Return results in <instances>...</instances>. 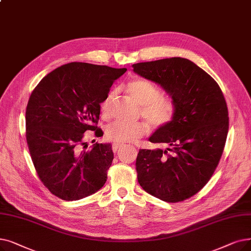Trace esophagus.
Listing matches in <instances>:
<instances>
[{"label":"esophagus","instance_id":"esophagus-1","mask_svg":"<svg viewBox=\"0 0 251 251\" xmlns=\"http://www.w3.org/2000/svg\"><path fill=\"white\" fill-rule=\"evenodd\" d=\"M121 147H123V145L122 144H113V146H112V148H113V151L116 152Z\"/></svg>","mask_w":251,"mask_h":251}]
</instances>
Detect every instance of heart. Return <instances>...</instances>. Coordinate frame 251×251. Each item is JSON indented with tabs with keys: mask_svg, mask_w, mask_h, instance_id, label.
I'll return each mask as SVG.
<instances>
[{
	"mask_svg": "<svg viewBox=\"0 0 251 251\" xmlns=\"http://www.w3.org/2000/svg\"><path fill=\"white\" fill-rule=\"evenodd\" d=\"M127 91L132 99L141 105V115L155 127L168 125L174 116L173 102L167 97L161 96L159 87L147 79H134L127 86ZM115 93L108 92L100 104L101 115L107 117ZM149 127L144 122L129 123L115 121L105 128V137L116 144L133 143L146 135Z\"/></svg>",
	"mask_w": 251,
	"mask_h": 251,
	"instance_id": "heart-1",
	"label": "heart"
}]
</instances>
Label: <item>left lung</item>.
Returning a JSON list of instances; mask_svg holds the SVG:
<instances>
[{
  "label": "left lung",
  "mask_w": 251,
  "mask_h": 251,
  "mask_svg": "<svg viewBox=\"0 0 251 251\" xmlns=\"http://www.w3.org/2000/svg\"><path fill=\"white\" fill-rule=\"evenodd\" d=\"M172 99V121L149 138L166 150H139L137 179L149 194L170 203L197 194L219 165L228 130L224 94L214 79L193 61L171 57L132 65Z\"/></svg>",
  "instance_id": "obj_1"
}]
</instances>
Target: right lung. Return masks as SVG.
<instances>
[{
	"mask_svg": "<svg viewBox=\"0 0 251 251\" xmlns=\"http://www.w3.org/2000/svg\"><path fill=\"white\" fill-rule=\"evenodd\" d=\"M126 71L71 62L45 75L31 92L25 111L29 154L41 181L56 197L80 200L105 183L112 146L96 143L86 150L84 133L103 135L96 126L100 103Z\"/></svg>",
	"mask_w": 251,
	"mask_h": 251,
	"instance_id": "right-lung-1",
	"label": "right lung"
}]
</instances>
